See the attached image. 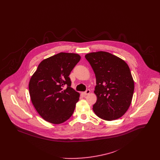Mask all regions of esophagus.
Returning <instances> with one entry per match:
<instances>
[{
	"label": "esophagus",
	"mask_w": 160,
	"mask_h": 160,
	"mask_svg": "<svg viewBox=\"0 0 160 160\" xmlns=\"http://www.w3.org/2000/svg\"><path fill=\"white\" fill-rule=\"evenodd\" d=\"M90 90L89 89H88V90H87L85 91V92H83V95H85V96H87V95L89 94H90Z\"/></svg>",
	"instance_id": "obj_1"
}]
</instances>
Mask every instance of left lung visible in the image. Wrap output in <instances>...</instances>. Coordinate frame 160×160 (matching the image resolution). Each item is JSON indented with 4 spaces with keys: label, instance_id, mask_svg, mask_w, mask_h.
<instances>
[{
    "label": "left lung",
    "instance_id": "left-lung-1",
    "mask_svg": "<svg viewBox=\"0 0 160 160\" xmlns=\"http://www.w3.org/2000/svg\"><path fill=\"white\" fill-rule=\"evenodd\" d=\"M96 78L93 105L96 115L111 121L122 117L128 110L133 97L134 82L128 64L111 53L99 51L85 55Z\"/></svg>",
    "mask_w": 160,
    "mask_h": 160
}]
</instances>
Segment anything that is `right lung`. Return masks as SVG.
I'll use <instances>...</instances> for the list:
<instances>
[{
    "instance_id": "1",
    "label": "right lung",
    "mask_w": 160,
    "mask_h": 160,
    "mask_svg": "<svg viewBox=\"0 0 160 160\" xmlns=\"http://www.w3.org/2000/svg\"><path fill=\"white\" fill-rule=\"evenodd\" d=\"M80 58L77 54L60 52L43 60L31 77V101L47 122L60 124L73 115L80 94L71 87L69 75Z\"/></svg>"
}]
</instances>
